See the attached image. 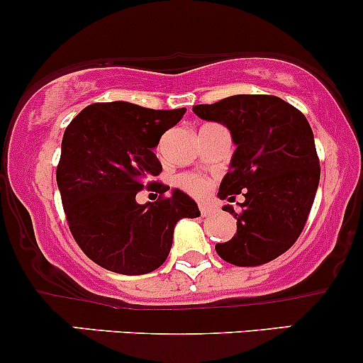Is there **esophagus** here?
Instances as JSON below:
<instances>
[{
	"instance_id": "esophagus-1",
	"label": "esophagus",
	"mask_w": 363,
	"mask_h": 363,
	"mask_svg": "<svg viewBox=\"0 0 363 363\" xmlns=\"http://www.w3.org/2000/svg\"><path fill=\"white\" fill-rule=\"evenodd\" d=\"M200 212L201 216H207V213L211 212V207H207V205H200Z\"/></svg>"
}]
</instances>
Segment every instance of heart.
<instances>
[{
  "mask_svg": "<svg viewBox=\"0 0 363 363\" xmlns=\"http://www.w3.org/2000/svg\"><path fill=\"white\" fill-rule=\"evenodd\" d=\"M179 186L184 188L186 191L194 194V196H203L208 191L207 179L196 174H186L179 177Z\"/></svg>",
  "mask_w": 363,
  "mask_h": 363,
  "instance_id": "b5f03b06",
  "label": "heart"
}]
</instances>
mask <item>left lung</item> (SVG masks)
<instances>
[{"instance_id":"obj_1","label":"left lung","mask_w":363,"mask_h":363,"mask_svg":"<svg viewBox=\"0 0 363 363\" xmlns=\"http://www.w3.org/2000/svg\"><path fill=\"white\" fill-rule=\"evenodd\" d=\"M201 120L223 123L236 150L217 196L236 219V235L217 243L219 257L235 266H259L287 252L310 216L320 181L315 137L306 116L274 95H231L193 106Z\"/></svg>"}]
</instances>
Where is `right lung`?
<instances>
[{
	"instance_id": "add662e5",
	"label": "right lung",
	"mask_w": 363,
	"mask_h": 363,
	"mask_svg": "<svg viewBox=\"0 0 363 363\" xmlns=\"http://www.w3.org/2000/svg\"><path fill=\"white\" fill-rule=\"evenodd\" d=\"M186 109H147L125 101L95 102L67 125L57 165L62 207L79 249L95 264L120 274H146L165 262L174 228L200 217L193 198L150 182L162 172L152 152ZM144 187L159 200L139 206Z\"/></svg>"
}]
</instances>
